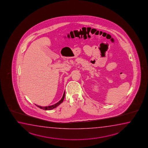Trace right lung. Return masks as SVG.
<instances>
[{
  "label": "right lung",
  "mask_w": 148,
  "mask_h": 148,
  "mask_svg": "<svg viewBox=\"0 0 148 148\" xmlns=\"http://www.w3.org/2000/svg\"><path fill=\"white\" fill-rule=\"evenodd\" d=\"M64 96H65V92H64V95H63V96H62V99H61V100H60L58 102H57L56 103L54 104V105H52V106H48V107H41V106H38V105H35L38 107V108H39L41 109L45 110H51L53 109H54L55 108H56V107H57V106H58L61 103L63 102L64 98Z\"/></svg>",
  "instance_id": "1"
}]
</instances>
